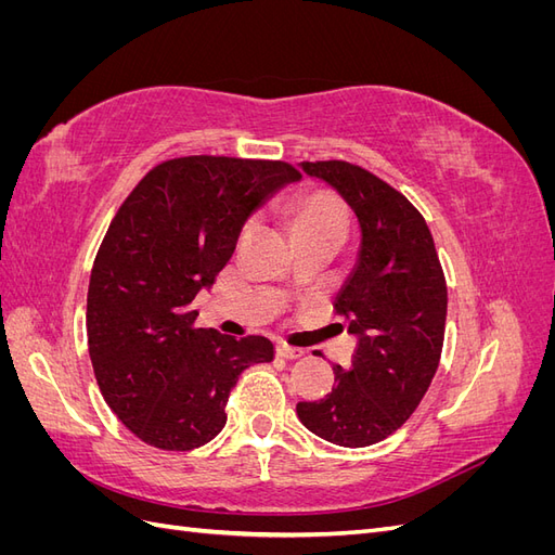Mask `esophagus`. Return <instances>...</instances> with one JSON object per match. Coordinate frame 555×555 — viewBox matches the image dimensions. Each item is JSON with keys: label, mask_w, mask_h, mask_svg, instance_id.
I'll return each mask as SVG.
<instances>
[{"label": "esophagus", "mask_w": 555, "mask_h": 555, "mask_svg": "<svg viewBox=\"0 0 555 555\" xmlns=\"http://www.w3.org/2000/svg\"><path fill=\"white\" fill-rule=\"evenodd\" d=\"M275 351H278V357H282V359H300V357H304V349H296V347H289L284 343H278Z\"/></svg>", "instance_id": "34e87169"}]
</instances>
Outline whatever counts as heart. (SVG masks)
I'll return each instance as SVG.
<instances>
[{
    "label": "heart",
    "instance_id": "1",
    "mask_svg": "<svg viewBox=\"0 0 555 555\" xmlns=\"http://www.w3.org/2000/svg\"><path fill=\"white\" fill-rule=\"evenodd\" d=\"M287 220L296 241L324 236L343 238L347 229V210L338 194H333L331 190L312 188L289 198Z\"/></svg>",
    "mask_w": 555,
    "mask_h": 555
}]
</instances>
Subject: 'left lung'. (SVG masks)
<instances>
[{
	"mask_svg": "<svg viewBox=\"0 0 555 555\" xmlns=\"http://www.w3.org/2000/svg\"><path fill=\"white\" fill-rule=\"evenodd\" d=\"M354 210L357 263L335 296L357 351L349 371L333 365L335 386L296 414L310 433L338 447L382 442L408 422L438 371L447 282L430 229L410 201L357 164L304 162Z\"/></svg>",
	"mask_w": 555,
	"mask_h": 555,
	"instance_id": "1",
	"label": "left lung"
}]
</instances>
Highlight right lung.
Returning a JSON list of instances; mask_svg holds the SVG:
<instances>
[{
  "instance_id": "1",
  "label": "right lung",
  "mask_w": 555,
  "mask_h": 555,
  "mask_svg": "<svg viewBox=\"0 0 555 555\" xmlns=\"http://www.w3.org/2000/svg\"><path fill=\"white\" fill-rule=\"evenodd\" d=\"M296 180L287 162L178 157L145 173L113 217L90 275L88 347L99 391L145 444L210 442L241 373L273 361L263 335L196 328L192 300L212 287L247 217Z\"/></svg>"
}]
</instances>
